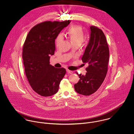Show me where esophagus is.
Wrapping results in <instances>:
<instances>
[{"instance_id":"esophagus-1","label":"esophagus","mask_w":134,"mask_h":134,"mask_svg":"<svg viewBox=\"0 0 134 134\" xmlns=\"http://www.w3.org/2000/svg\"><path fill=\"white\" fill-rule=\"evenodd\" d=\"M66 72H67V73H68L70 74H73V71H70V70H68V69H67V70H66Z\"/></svg>"}]
</instances>
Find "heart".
<instances>
[{
	"label": "heart",
	"mask_w": 134,
	"mask_h": 134,
	"mask_svg": "<svg viewBox=\"0 0 134 134\" xmlns=\"http://www.w3.org/2000/svg\"><path fill=\"white\" fill-rule=\"evenodd\" d=\"M68 34L71 41L75 44L80 45L83 42L85 37L84 32L81 27L79 26H72L68 29ZM63 40V36L62 35H60L58 36L56 39V45L59 46L61 41Z\"/></svg>",
	"instance_id": "obj_1"
}]
</instances>
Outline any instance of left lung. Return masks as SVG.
Masks as SVG:
<instances>
[{"label":"left lung","instance_id":"left-lung-1","mask_svg":"<svg viewBox=\"0 0 134 134\" xmlns=\"http://www.w3.org/2000/svg\"><path fill=\"white\" fill-rule=\"evenodd\" d=\"M90 35L81 60L88 63L85 75L79 74V81L74 85L78 93L90 96L97 90L104 81L108 70L109 51L103 31L94 26L90 27Z\"/></svg>","mask_w":134,"mask_h":134}]
</instances>
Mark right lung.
I'll use <instances>...</instances> for the list:
<instances>
[{"instance_id":"right-lung-1","label":"right lung","mask_w":134,"mask_h":134,"mask_svg":"<svg viewBox=\"0 0 134 134\" xmlns=\"http://www.w3.org/2000/svg\"><path fill=\"white\" fill-rule=\"evenodd\" d=\"M71 20L51 21L34 26L28 33L23 48L22 57L27 79L32 89L42 96L58 92L65 69L50 64V56L55 51V39Z\"/></svg>"}]
</instances>
